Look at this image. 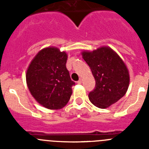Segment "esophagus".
Wrapping results in <instances>:
<instances>
[{
  "label": "esophagus",
  "instance_id": "esophagus-1",
  "mask_svg": "<svg viewBox=\"0 0 149 149\" xmlns=\"http://www.w3.org/2000/svg\"><path fill=\"white\" fill-rule=\"evenodd\" d=\"M82 82H83V80L81 78V79H79V81H77V84H82Z\"/></svg>",
  "mask_w": 149,
  "mask_h": 149
}]
</instances>
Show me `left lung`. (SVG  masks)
<instances>
[{
	"instance_id": "obj_1",
	"label": "left lung",
	"mask_w": 149,
	"mask_h": 149,
	"mask_svg": "<svg viewBox=\"0 0 149 149\" xmlns=\"http://www.w3.org/2000/svg\"><path fill=\"white\" fill-rule=\"evenodd\" d=\"M83 58L90 67L95 86L89 93L95 106L108 107L122 98L129 86L128 70L119 56L111 48L101 47L93 52L84 51Z\"/></svg>"
}]
</instances>
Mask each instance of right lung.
<instances>
[{
	"instance_id": "1",
	"label": "right lung",
	"mask_w": 149,
	"mask_h": 149,
	"mask_svg": "<svg viewBox=\"0 0 149 149\" xmlns=\"http://www.w3.org/2000/svg\"><path fill=\"white\" fill-rule=\"evenodd\" d=\"M67 54L56 48L40 51L30 63L26 74L30 93L41 105L51 110L65 106L72 94V86L66 68Z\"/></svg>"
}]
</instances>
